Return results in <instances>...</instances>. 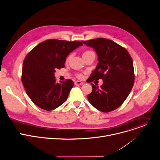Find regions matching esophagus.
<instances>
[{
	"instance_id": "34e87169",
	"label": "esophagus",
	"mask_w": 160,
	"mask_h": 160,
	"mask_svg": "<svg viewBox=\"0 0 160 160\" xmlns=\"http://www.w3.org/2000/svg\"><path fill=\"white\" fill-rule=\"evenodd\" d=\"M75 84L76 85H81V84H83V82L80 81H77L75 82Z\"/></svg>"
}]
</instances>
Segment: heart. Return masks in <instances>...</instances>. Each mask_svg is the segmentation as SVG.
<instances>
[{
    "instance_id": "heart-1",
    "label": "heart",
    "mask_w": 160,
    "mask_h": 160,
    "mask_svg": "<svg viewBox=\"0 0 160 160\" xmlns=\"http://www.w3.org/2000/svg\"><path fill=\"white\" fill-rule=\"evenodd\" d=\"M93 53H94V52H93L92 51H91V50H87V51H84V52H83L82 57H86V56L89 55H90V54H93ZM72 54H70L69 55H68V57H67V58H66V62H68L70 60V59L71 58H72ZM77 76H78V78H81L82 77V76L81 74H78L77 75Z\"/></svg>"
}]
</instances>
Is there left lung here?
<instances>
[{
  "instance_id": "obj_1",
  "label": "left lung",
  "mask_w": 160,
  "mask_h": 160,
  "mask_svg": "<svg viewBox=\"0 0 160 160\" xmlns=\"http://www.w3.org/2000/svg\"><path fill=\"white\" fill-rule=\"evenodd\" d=\"M82 42L93 48L98 55V63L90 76V81L103 80L100 88L91 83L93 90L88 99L102 112L112 111L125 102L133 88L135 74L132 57L125 48L110 39L97 38Z\"/></svg>"
}]
</instances>
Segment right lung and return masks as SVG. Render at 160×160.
<instances>
[{
  "mask_svg": "<svg viewBox=\"0 0 160 160\" xmlns=\"http://www.w3.org/2000/svg\"><path fill=\"white\" fill-rule=\"evenodd\" d=\"M82 45L80 41L58 39L44 41L32 49L25 57L22 81L31 100L39 108L51 111L67 99L74 82L71 79L57 82L56 69L65 67L66 57Z\"/></svg>",
  "mask_w": 160,
  "mask_h": 160,
  "instance_id": "1",
  "label": "right lung"
}]
</instances>
